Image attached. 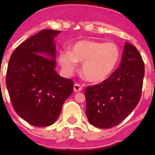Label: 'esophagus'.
I'll return each instance as SVG.
<instances>
[{
  "label": "esophagus",
  "mask_w": 155,
  "mask_h": 155,
  "mask_svg": "<svg viewBox=\"0 0 155 155\" xmlns=\"http://www.w3.org/2000/svg\"><path fill=\"white\" fill-rule=\"evenodd\" d=\"M82 90V86L79 84H74V92H79Z\"/></svg>",
  "instance_id": "1"
}]
</instances>
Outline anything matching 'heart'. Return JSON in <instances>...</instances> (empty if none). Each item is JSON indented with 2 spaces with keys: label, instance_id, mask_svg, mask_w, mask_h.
Masks as SVG:
<instances>
[{
  "label": "heart",
  "instance_id": "b5f03b06",
  "mask_svg": "<svg viewBox=\"0 0 155 155\" xmlns=\"http://www.w3.org/2000/svg\"><path fill=\"white\" fill-rule=\"evenodd\" d=\"M120 60V48L114 42L80 40L70 50L60 53L58 63L66 74L73 73L78 62L82 63L81 73L88 81L102 82L116 70Z\"/></svg>",
  "mask_w": 155,
  "mask_h": 155
}]
</instances>
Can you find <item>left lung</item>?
<instances>
[{
  "label": "left lung",
  "mask_w": 155,
  "mask_h": 155,
  "mask_svg": "<svg viewBox=\"0 0 155 155\" xmlns=\"http://www.w3.org/2000/svg\"><path fill=\"white\" fill-rule=\"evenodd\" d=\"M143 76L141 56L126 42L120 68L101 84L86 87V116L90 124L108 129L125 120L139 102Z\"/></svg>",
  "instance_id": "8db88e82"
}]
</instances>
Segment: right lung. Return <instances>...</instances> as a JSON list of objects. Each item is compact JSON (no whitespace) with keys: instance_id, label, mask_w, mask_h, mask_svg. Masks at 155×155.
<instances>
[{"instance_id":"right-lung-1","label":"right lung","mask_w":155,"mask_h":155,"mask_svg":"<svg viewBox=\"0 0 155 155\" xmlns=\"http://www.w3.org/2000/svg\"><path fill=\"white\" fill-rule=\"evenodd\" d=\"M61 32L42 30L19 45L8 63L6 85L12 106L34 127L54 124L65 100L73 93V81L55 71L54 39Z\"/></svg>"}]
</instances>
